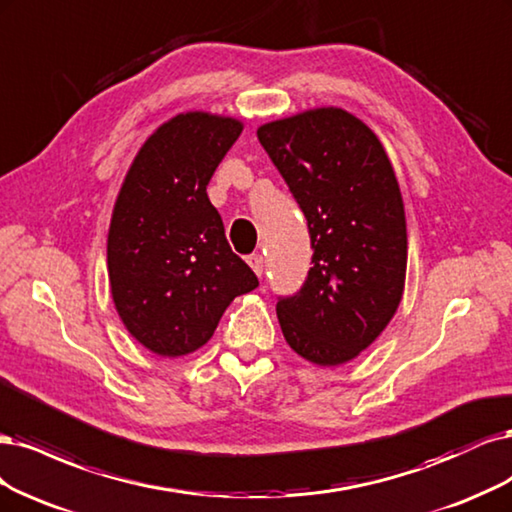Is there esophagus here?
I'll use <instances>...</instances> for the list:
<instances>
[{"instance_id":"1","label":"esophagus","mask_w":512,"mask_h":512,"mask_svg":"<svg viewBox=\"0 0 512 512\" xmlns=\"http://www.w3.org/2000/svg\"><path fill=\"white\" fill-rule=\"evenodd\" d=\"M246 261H249L251 270H253L257 276L263 274V257H261L259 253H257V255H249V257H246Z\"/></svg>"}]
</instances>
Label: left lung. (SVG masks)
<instances>
[{"instance_id": "obj_1", "label": "left lung", "mask_w": 512, "mask_h": 512, "mask_svg": "<svg viewBox=\"0 0 512 512\" xmlns=\"http://www.w3.org/2000/svg\"><path fill=\"white\" fill-rule=\"evenodd\" d=\"M257 138L308 221L312 268L278 298L291 349L317 366L355 359L400 306L406 217L398 178L374 131L342 108L261 125Z\"/></svg>"}]
</instances>
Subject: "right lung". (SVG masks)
I'll return each instance as SVG.
<instances>
[{
    "label": "right lung",
    "mask_w": 512,
    "mask_h": 512,
    "mask_svg": "<svg viewBox=\"0 0 512 512\" xmlns=\"http://www.w3.org/2000/svg\"><path fill=\"white\" fill-rule=\"evenodd\" d=\"M240 134L232 117L176 114L123 180L108 232L110 291L127 332L155 355L200 349L234 298L259 285L206 193Z\"/></svg>",
    "instance_id": "obj_1"
}]
</instances>
